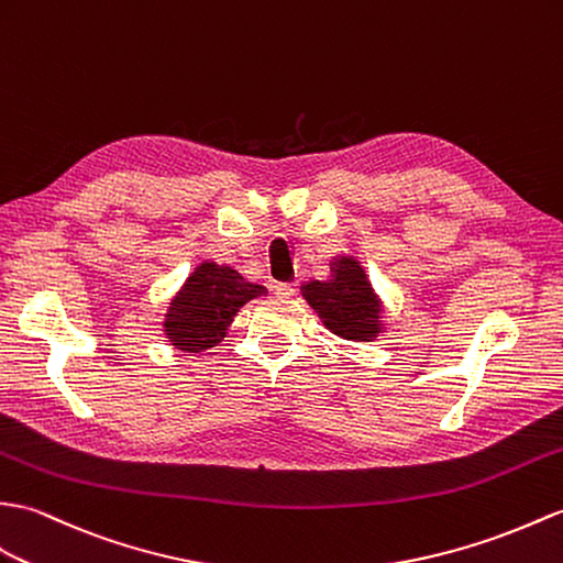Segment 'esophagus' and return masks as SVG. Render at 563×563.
<instances>
[{
    "instance_id": "obj_1",
    "label": "esophagus",
    "mask_w": 563,
    "mask_h": 563,
    "mask_svg": "<svg viewBox=\"0 0 563 563\" xmlns=\"http://www.w3.org/2000/svg\"><path fill=\"white\" fill-rule=\"evenodd\" d=\"M273 290H276L278 297H292V295H297V280H292V283H276V287H273Z\"/></svg>"
}]
</instances>
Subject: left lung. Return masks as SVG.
Instances as JSON below:
<instances>
[{
    "mask_svg": "<svg viewBox=\"0 0 563 563\" xmlns=\"http://www.w3.org/2000/svg\"><path fill=\"white\" fill-rule=\"evenodd\" d=\"M302 297L325 329L345 341L369 343L384 331L382 299L355 256L333 258L331 278L302 285Z\"/></svg>",
    "mask_w": 563,
    "mask_h": 563,
    "instance_id": "obj_1",
    "label": "left lung"
}]
</instances>
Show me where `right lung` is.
Returning a JSON list of instances; mask_svg holds the SVG:
<instances>
[{
	"label": "right lung",
	"instance_id": "obj_1",
	"mask_svg": "<svg viewBox=\"0 0 563 563\" xmlns=\"http://www.w3.org/2000/svg\"><path fill=\"white\" fill-rule=\"evenodd\" d=\"M261 295H266L264 285L244 280L242 273L230 266L203 261L167 307L163 329L169 345L185 352L218 345L238 311Z\"/></svg>",
	"mask_w": 563,
	"mask_h": 563
}]
</instances>
